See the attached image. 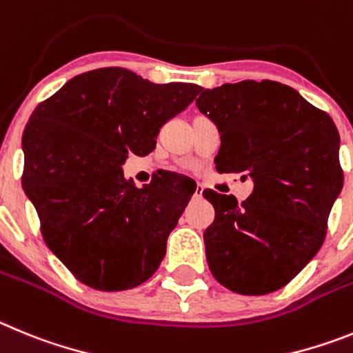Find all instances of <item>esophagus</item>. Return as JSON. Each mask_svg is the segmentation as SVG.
Listing matches in <instances>:
<instances>
[{"label":"esophagus","instance_id":"esophagus-1","mask_svg":"<svg viewBox=\"0 0 353 353\" xmlns=\"http://www.w3.org/2000/svg\"><path fill=\"white\" fill-rule=\"evenodd\" d=\"M202 192H204V188H202V186L199 184V186H196V190H195V195H193V196H195V199H200V196H202Z\"/></svg>","mask_w":353,"mask_h":353}]
</instances>
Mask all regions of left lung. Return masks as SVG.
<instances>
[{
    "instance_id": "1",
    "label": "left lung",
    "mask_w": 353,
    "mask_h": 353,
    "mask_svg": "<svg viewBox=\"0 0 353 353\" xmlns=\"http://www.w3.org/2000/svg\"><path fill=\"white\" fill-rule=\"evenodd\" d=\"M199 93L196 107L220 130L216 170L253 183L243 204L234 195L202 193L214 208L204 232L209 269L228 290L269 294L299 274L325 239L343 188L338 128L279 82L243 81Z\"/></svg>"
}]
</instances>
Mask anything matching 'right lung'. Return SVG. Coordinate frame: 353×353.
Instances as JSON below:
<instances>
[{
	"instance_id": "obj_1",
	"label": "right lung",
	"mask_w": 353,
	"mask_h": 353,
	"mask_svg": "<svg viewBox=\"0 0 353 353\" xmlns=\"http://www.w3.org/2000/svg\"><path fill=\"white\" fill-rule=\"evenodd\" d=\"M199 90L100 68L70 79L31 114L22 135V188L49 250L88 287L128 290L163 260L196 184L165 174L135 188L123 165L128 153H151L161 126Z\"/></svg>"
}]
</instances>
